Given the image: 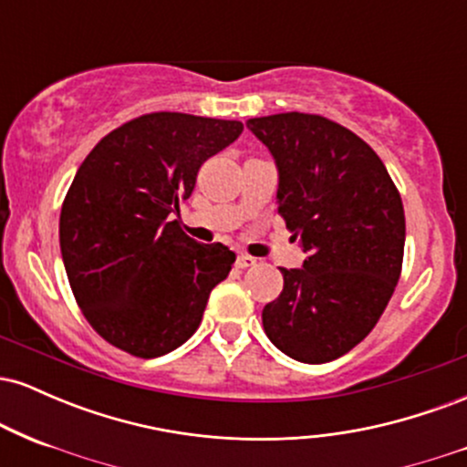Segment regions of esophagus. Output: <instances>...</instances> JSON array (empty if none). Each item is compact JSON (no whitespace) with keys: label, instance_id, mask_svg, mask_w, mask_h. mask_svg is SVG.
<instances>
[{"label":"esophagus","instance_id":"obj_1","mask_svg":"<svg viewBox=\"0 0 467 467\" xmlns=\"http://www.w3.org/2000/svg\"><path fill=\"white\" fill-rule=\"evenodd\" d=\"M234 264H237V267H241V270H245V267L256 265V259H252V256H248V254H239Z\"/></svg>","mask_w":467,"mask_h":467}]
</instances>
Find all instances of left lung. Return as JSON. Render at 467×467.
Wrapping results in <instances>:
<instances>
[{
	"instance_id": "8db88e82",
	"label": "left lung",
	"mask_w": 467,
	"mask_h": 467,
	"mask_svg": "<svg viewBox=\"0 0 467 467\" xmlns=\"http://www.w3.org/2000/svg\"><path fill=\"white\" fill-rule=\"evenodd\" d=\"M245 127L275 158L278 213L307 254L303 267H281L283 292L264 307V329L294 360L331 362L368 336L393 296L401 197L378 153L337 122L289 111Z\"/></svg>"
}]
</instances>
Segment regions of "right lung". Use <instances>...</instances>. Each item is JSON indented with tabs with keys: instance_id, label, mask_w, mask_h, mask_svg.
Wrapping results in <instances>:
<instances>
[{
	"instance_id": "right-lung-1",
	"label": "right lung",
	"mask_w": 467,
	"mask_h": 467,
	"mask_svg": "<svg viewBox=\"0 0 467 467\" xmlns=\"http://www.w3.org/2000/svg\"><path fill=\"white\" fill-rule=\"evenodd\" d=\"M241 131L239 120L158 111L107 133L78 166L58 222L63 265L85 318L118 349L158 358L200 327L234 252L191 239L180 202Z\"/></svg>"
}]
</instances>
